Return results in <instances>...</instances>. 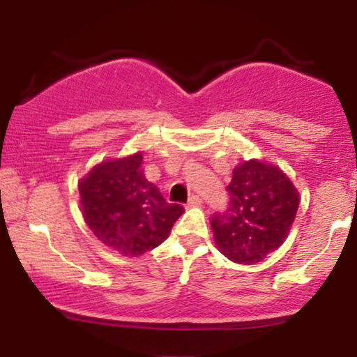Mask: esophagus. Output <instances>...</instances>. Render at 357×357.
<instances>
[{
    "mask_svg": "<svg viewBox=\"0 0 357 357\" xmlns=\"http://www.w3.org/2000/svg\"><path fill=\"white\" fill-rule=\"evenodd\" d=\"M203 204V199L202 196L198 195H191L190 199H188V206H202Z\"/></svg>",
    "mask_w": 357,
    "mask_h": 357,
    "instance_id": "esophagus-1",
    "label": "esophagus"
}]
</instances>
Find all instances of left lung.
Instances as JSON below:
<instances>
[{"mask_svg": "<svg viewBox=\"0 0 357 357\" xmlns=\"http://www.w3.org/2000/svg\"><path fill=\"white\" fill-rule=\"evenodd\" d=\"M227 191V210L211 216L216 247L235 264H258L285 241L298 192L278 167L257 159L235 167Z\"/></svg>", "mask_w": 357, "mask_h": 357, "instance_id": "8db88e82", "label": "left lung"}]
</instances>
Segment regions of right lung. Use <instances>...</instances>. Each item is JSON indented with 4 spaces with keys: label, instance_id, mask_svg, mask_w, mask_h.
<instances>
[{
    "label": "right lung",
    "instance_id": "1",
    "mask_svg": "<svg viewBox=\"0 0 357 357\" xmlns=\"http://www.w3.org/2000/svg\"><path fill=\"white\" fill-rule=\"evenodd\" d=\"M84 220L102 243L139 257L169 236L181 204L167 203L142 169V154L105 161L79 184Z\"/></svg>",
    "mask_w": 357,
    "mask_h": 357
}]
</instances>
